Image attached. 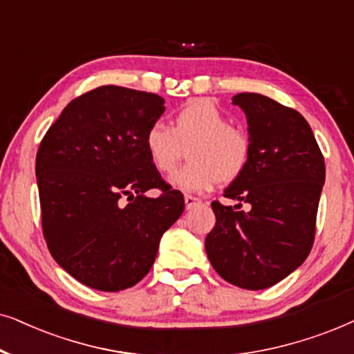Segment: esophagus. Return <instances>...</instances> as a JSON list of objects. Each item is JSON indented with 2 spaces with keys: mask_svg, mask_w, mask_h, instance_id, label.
<instances>
[{
  "mask_svg": "<svg viewBox=\"0 0 354 354\" xmlns=\"http://www.w3.org/2000/svg\"><path fill=\"white\" fill-rule=\"evenodd\" d=\"M185 204H186V209H192L196 204H201V199L199 197H194V196H185Z\"/></svg>",
  "mask_w": 354,
  "mask_h": 354,
  "instance_id": "esophagus-1",
  "label": "esophagus"
}]
</instances>
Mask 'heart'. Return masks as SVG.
<instances>
[{"label":"heart","mask_w":354,"mask_h":354,"mask_svg":"<svg viewBox=\"0 0 354 354\" xmlns=\"http://www.w3.org/2000/svg\"><path fill=\"white\" fill-rule=\"evenodd\" d=\"M187 145L189 162L169 178L174 187L187 192L210 191L220 181L236 180L251 158L249 134L230 124L228 116L205 98L186 103L174 115L171 128L153 121L144 136L150 163L162 174L173 171Z\"/></svg>","instance_id":"heart-1"}]
</instances>
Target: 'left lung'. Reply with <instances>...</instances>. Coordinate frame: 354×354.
Returning a JSON list of instances; mask_svg holds the SVG:
<instances>
[{
    "label": "left lung",
    "mask_w": 354,
    "mask_h": 354,
    "mask_svg": "<svg viewBox=\"0 0 354 354\" xmlns=\"http://www.w3.org/2000/svg\"><path fill=\"white\" fill-rule=\"evenodd\" d=\"M233 103L248 116L251 158L223 194L239 204L212 202L216 223L205 251L228 283L263 290L295 272L313 249L325 163L313 129L293 108L248 92ZM241 201L252 209L241 211Z\"/></svg>",
    "instance_id": "8db88e82"
}]
</instances>
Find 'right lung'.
Masks as SVG:
<instances>
[{"label": "right lung", "instance_id": "obj_1", "mask_svg": "<svg viewBox=\"0 0 354 354\" xmlns=\"http://www.w3.org/2000/svg\"><path fill=\"white\" fill-rule=\"evenodd\" d=\"M157 93L102 86L74 98L37 152L41 228L56 262L86 286L131 288L147 275L185 196L163 181L144 136L163 115ZM158 189L147 198L145 191Z\"/></svg>", "mask_w": 354, "mask_h": 354}]
</instances>
